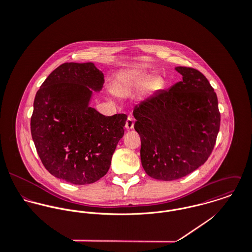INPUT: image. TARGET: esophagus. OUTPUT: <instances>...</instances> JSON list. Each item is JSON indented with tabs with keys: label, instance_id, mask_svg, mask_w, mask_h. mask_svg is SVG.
<instances>
[{
	"label": "esophagus",
	"instance_id": "34e87169",
	"mask_svg": "<svg viewBox=\"0 0 252 252\" xmlns=\"http://www.w3.org/2000/svg\"><path fill=\"white\" fill-rule=\"evenodd\" d=\"M134 124H135V121H134V118L131 117V116H128L127 120H126V123H125V127L127 130H131L134 128Z\"/></svg>",
	"mask_w": 252,
	"mask_h": 252
}]
</instances>
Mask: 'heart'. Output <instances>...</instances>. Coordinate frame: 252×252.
Segmentation results:
<instances>
[{
    "label": "heart",
    "instance_id": "heart-1",
    "mask_svg": "<svg viewBox=\"0 0 252 252\" xmlns=\"http://www.w3.org/2000/svg\"><path fill=\"white\" fill-rule=\"evenodd\" d=\"M153 81H154V78L151 75H143V76L136 77L134 80V83L137 86H145L153 83Z\"/></svg>",
    "mask_w": 252,
    "mask_h": 252
}]
</instances>
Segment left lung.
<instances>
[{
	"label": "left lung",
	"mask_w": 252,
	"mask_h": 252,
	"mask_svg": "<svg viewBox=\"0 0 252 252\" xmlns=\"http://www.w3.org/2000/svg\"><path fill=\"white\" fill-rule=\"evenodd\" d=\"M176 70L181 81L154 93L133 111L142 165L155 180H179L202 166L220 127L217 96L207 77L193 68Z\"/></svg>",
	"instance_id": "1"
}]
</instances>
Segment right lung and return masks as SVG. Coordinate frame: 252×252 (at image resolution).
I'll use <instances>...</instances> for the list:
<instances>
[{"mask_svg": "<svg viewBox=\"0 0 252 252\" xmlns=\"http://www.w3.org/2000/svg\"><path fill=\"white\" fill-rule=\"evenodd\" d=\"M104 73L89 63H64L40 85L34 101L31 133L44 168L72 184H89L108 173L124 135L127 115L105 116L89 106Z\"/></svg>", "mask_w": 252, "mask_h": 252, "instance_id": "obj_1", "label": "right lung"}]
</instances>
